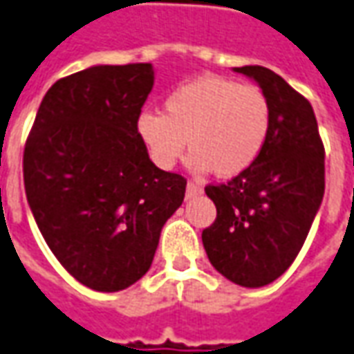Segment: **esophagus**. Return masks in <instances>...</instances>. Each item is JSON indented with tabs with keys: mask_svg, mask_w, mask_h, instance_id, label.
Wrapping results in <instances>:
<instances>
[{
	"mask_svg": "<svg viewBox=\"0 0 354 354\" xmlns=\"http://www.w3.org/2000/svg\"><path fill=\"white\" fill-rule=\"evenodd\" d=\"M203 189H201V186L197 184V182H187V186H186V197H196L199 196Z\"/></svg>",
	"mask_w": 354,
	"mask_h": 354,
	"instance_id": "esophagus-1",
	"label": "esophagus"
}]
</instances>
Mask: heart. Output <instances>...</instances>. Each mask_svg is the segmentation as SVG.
Wrapping results in <instances>:
<instances>
[{"mask_svg":"<svg viewBox=\"0 0 354 354\" xmlns=\"http://www.w3.org/2000/svg\"><path fill=\"white\" fill-rule=\"evenodd\" d=\"M271 108L261 88L223 77H201L165 98V112H143L137 131L158 167H174L189 149L197 170L238 176L261 155Z\"/></svg>","mask_w":354,"mask_h":354,"instance_id":"1","label":"heart"}]
</instances>
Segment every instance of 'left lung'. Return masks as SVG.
Here are the masks:
<instances>
[{"label":"left lung","mask_w":354,"mask_h":354,"mask_svg":"<svg viewBox=\"0 0 354 354\" xmlns=\"http://www.w3.org/2000/svg\"><path fill=\"white\" fill-rule=\"evenodd\" d=\"M268 96L271 127L261 155L227 184L205 186L217 218L201 232L209 261L240 287L281 277L308 236L326 189V151L312 104L261 66L234 67Z\"/></svg>","instance_id":"8db88e82"}]
</instances>
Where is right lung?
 <instances>
[{"instance_id":"right-lung-1","label":"right lung","mask_w":354,"mask_h":354,"mask_svg":"<svg viewBox=\"0 0 354 354\" xmlns=\"http://www.w3.org/2000/svg\"><path fill=\"white\" fill-rule=\"evenodd\" d=\"M151 64L95 66L48 88L23 153L46 244L85 287L116 292L145 275L186 178L153 165L137 131Z\"/></svg>"}]
</instances>
